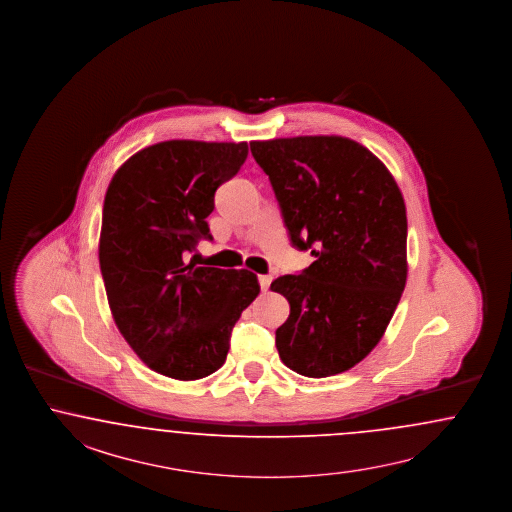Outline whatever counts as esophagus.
<instances>
[{"label":"esophagus","instance_id":"1","mask_svg":"<svg viewBox=\"0 0 512 512\" xmlns=\"http://www.w3.org/2000/svg\"><path fill=\"white\" fill-rule=\"evenodd\" d=\"M271 281H273V279H271L269 275H260V277H258V282H260V288H262V292H267V290H269Z\"/></svg>","mask_w":512,"mask_h":512}]
</instances>
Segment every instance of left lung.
<instances>
[{
	"label": "left lung",
	"instance_id": "left-lung-1",
	"mask_svg": "<svg viewBox=\"0 0 512 512\" xmlns=\"http://www.w3.org/2000/svg\"><path fill=\"white\" fill-rule=\"evenodd\" d=\"M297 250L313 264L271 282L290 303L275 333L282 363L303 377L343 373L377 347L407 281V213L394 177L337 135L252 141Z\"/></svg>",
	"mask_w": 512,
	"mask_h": 512
}]
</instances>
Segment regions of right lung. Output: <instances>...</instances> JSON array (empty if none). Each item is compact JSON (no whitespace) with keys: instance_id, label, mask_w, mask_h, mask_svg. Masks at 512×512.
I'll list each match as a JSON object with an SVG mask.
<instances>
[{"instance_id":"obj_1","label":"right lung","mask_w":512,"mask_h":512,"mask_svg":"<svg viewBox=\"0 0 512 512\" xmlns=\"http://www.w3.org/2000/svg\"><path fill=\"white\" fill-rule=\"evenodd\" d=\"M247 143L164 141L133 154L103 201L99 269L116 326L152 371L198 380L220 369L231 330L260 294L247 269L186 264L215 192L237 175Z\"/></svg>"}]
</instances>
